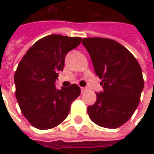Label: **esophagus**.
<instances>
[{
  "mask_svg": "<svg viewBox=\"0 0 154 154\" xmlns=\"http://www.w3.org/2000/svg\"><path fill=\"white\" fill-rule=\"evenodd\" d=\"M86 90H87V88H86V87H81V91H82V93L84 92Z\"/></svg>",
  "mask_w": 154,
  "mask_h": 154,
  "instance_id": "34e87169",
  "label": "esophagus"
}]
</instances>
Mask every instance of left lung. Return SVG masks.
<instances>
[{
	"label": "left lung",
	"mask_w": 154,
	"mask_h": 154,
	"mask_svg": "<svg viewBox=\"0 0 154 154\" xmlns=\"http://www.w3.org/2000/svg\"><path fill=\"white\" fill-rule=\"evenodd\" d=\"M96 75L103 91L87 107L90 119L97 125L116 129L128 121L138 107L143 89L142 69L130 52L118 42L105 38H85Z\"/></svg>",
	"instance_id": "obj_1"
}]
</instances>
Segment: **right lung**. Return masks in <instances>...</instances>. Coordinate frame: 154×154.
<instances>
[{"instance_id":"add662e5","label":"right lung","mask_w":154,"mask_h":154,"mask_svg":"<svg viewBox=\"0 0 154 154\" xmlns=\"http://www.w3.org/2000/svg\"><path fill=\"white\" fill-rule=\"evenodd\" d=\"M80 37L51 35L40 38L20 62L14 77L15 97L22 114L38 129L57 126L67 118L71 104L81 93L76 84L56 88L67 54L81 44Z\"/></svg>"}]
</instances>
